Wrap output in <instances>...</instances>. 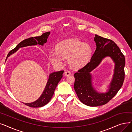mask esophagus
Wrapping results in <instances>:
<instances>
[{
	"mask_svg": "<svg viewBox=\"0 0 132 132\" xmlns=\"http://www.w3.org/2000/svg\"><path fill=\"white\" fill-rule=\"evenodd\" d=\"M71 74V72L70 71H66L65 73H64V75L65 77H68V76L70 75Z\"/></svg>",
	"mask_w": 132,
	"mask_h": 132,
	"instance_id": "esophagus-1",
	"label": "esophagus"
}]
</instances>
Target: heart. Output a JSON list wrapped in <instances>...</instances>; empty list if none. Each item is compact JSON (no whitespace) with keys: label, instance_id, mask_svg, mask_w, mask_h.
<instances>
[{"label":"heart","instance_id":"1","mask_svg":"<svg viewBox=\"0 0 132 132\" xmlns=\"http://www.w3.org/2000/svg\"><path fill=\"white\" fill-rule=\"evenodd\" d=\"M93 53L92 46L74 38L61 41L56 45V51L49 52L48 58L51 63L56 66L62 64V58L67 59L70 66L79 69L86 65Z\"/></svg>","mask_w":132,"mask_h":132}]
</instances>
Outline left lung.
Instances as JSON below:
<instances>
[{
  "instance_id": "left-lung-1",
  "label": "left lung",
  "mask_w": 132,
  "mask_h": 132,
  "mask_svg": "<svg viewBox=\"0 0 132 132\" xmlns=\"http://www.w3.org/2000/svg\"><path fill=\"white\" fill-rule=\"evenodd\" d=\"M96 48L89 62L74 74V90L80 101L89 106L105 104L111 100L122 86L125 78V58L119 47L112 40L95 35ZM106 57L115 64L112 79L105 92L97 91L93 86L91 72Z\"/></svg>"
}]
</instances>
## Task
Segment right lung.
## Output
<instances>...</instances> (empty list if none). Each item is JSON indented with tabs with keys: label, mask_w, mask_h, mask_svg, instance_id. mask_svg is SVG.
<instances>
[{
	"label": "right lung",
	"mask_w": 132,
	"mask_h": 132,
	"mask_svg": "<svg viewBox=\"0 0 132 132\" xmlns=\"http://www.w3.org/2000/svg\"><path fill=\"white\" fill-rule=\"evenodd\" d=\"M50 34V31L46 32L40 36L30 37L21 42L14 49L9 53L7 56L6 57V60L11 55L15 53L21 47L36 45H40L43 46L47 42V38L49 36ZM64 72V71H60L50 73L43 92L41 94L39 97L33 102L29 103H24V104L32 108H39L47 104L52 97L55 89L56 88L59 82L62 77V74H63Z\"/></svg>",
	"instance_id": "obj_1"
}]
</instances>
